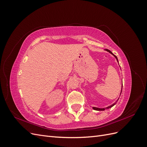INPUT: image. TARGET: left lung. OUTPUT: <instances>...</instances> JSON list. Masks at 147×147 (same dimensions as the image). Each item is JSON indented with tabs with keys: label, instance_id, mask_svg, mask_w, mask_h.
<instances>
[{
	"label": "left lung",
	"instance_id": "left-lung-1",
	"mask_svg": "<svg viewBox=\"0 0 147 147\" xmlns=\"http://www.w3.org/2000/svg\"><path fill=\"white\" fill-rule=\"evenodd\" d=\"M105 51H108L109 53H110V54H112L115 58H116V59H117V61H118V58H117V57L115 56V55H113V53L111 52L110 50H107V49H106V50H105ZM123 86V85H122ZM123 87V86H122ZM121 92H122V88H121V93H120V95H121ZM119 98L118 99V100L115 102L114 104H112L111 105H110V106H109V107H105V108H97V107H92V109H94V110H97V111H102V110H106V109H110V108H111V107H112L113 106V105H115V104H116V103H117V102L118 100V99H119Z\"/></svg>",
	"mask_w": 147,
	"mask_h": 147
}]
</instances>
